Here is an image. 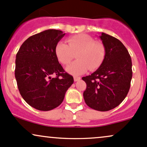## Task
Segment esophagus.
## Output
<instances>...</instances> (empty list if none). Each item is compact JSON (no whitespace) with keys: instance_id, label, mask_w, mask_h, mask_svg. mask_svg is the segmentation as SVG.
<instances>
[{"instance_id":"esophagus-1","label":"esophagus","mask_w":147,"mask_h":147,"mask_svg":"<svg viewBox=\"0 0 147 147\" xmlns=\"http://www.w3.org/2000/svg\"><path fill=\"white\" fill-rule=\"evenodd\" d=\"M80 79H81L80 77H76V76L74 77V81H75V82H78V81L80 80Z\"/></svg>"}]
</instances>
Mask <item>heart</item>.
Wrapping results in <instances>:
<instances>
[{
    "mask_svg": "<svg viewBox=\"0 0 147 147\" xmlns=\"http://www.w3.org/2000/svg\"><path fill=\"white\" fill-rule=\"evenodd\" d=\"M68 44L59 42L55 46V55L61 63L68 65L77 53V61L66 67L65 70L73 75L84 74L88 70H95L102 64L106 55V49L102 43L95 41L85 34L72 36L67 39Z\"/></svg>",
    "mask_w": 147,
    "mask_h": 147,
    "instance_id": "b5f03b06",
    "label": "heart"
}]
</instances>
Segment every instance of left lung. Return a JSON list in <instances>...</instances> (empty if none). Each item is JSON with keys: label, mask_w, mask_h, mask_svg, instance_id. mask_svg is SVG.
Masks as SVG:
<instances>
[{"label": "left lung", "mask_w": 147, "mask_h": 147, "mask_svg": "<svg viewBox=\"0 0 147 147\" xmlns=\"http://www.w3.org/2000/svg\"><path fill=\"white\" fill-rule=\"evenodd\" d=\"M99 38L105 47V57L95 72L82 77L86 83L83 95L86 104L91 109L108 111L119 106L129 92L132 61L119 40L104 32Z\"/></svg>", "instance_id": "left-lung-1"}]
</instances>
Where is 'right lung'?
I'll return each instance as SVG.
<instances>
[{
  "instance_id": "add662e5",
  "label": "right lung",
  "mask_w": 147,
  "mask_h": 147,
  "mask_svg": "<svg viewBox=\"0 0 147 147\" xmlns=\"http://www.w3.org/2000/svg\"><path fill=\"white\" fill-rule=\"evenodd\" d=\"M64 35L58 30L36 34L23 42L16 54L15 78L18 90L37 110L48 111L59 106L74 82L55 55V46Z\"/></svg>"
}]
</instances>
